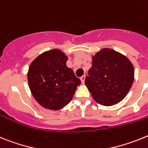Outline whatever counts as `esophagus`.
I'll return each instance as SVG.
<instances>
[{"label":"esophagus","mask_w":148,"mask_h":148,"mask_svg":"<svg viewBox=\"0 0 148 148\" xmlns=\"http://www.w3.org/2000/svg\"><path fill=\"white\" fill-rule=\"evenodd\" d=\"M85 78H86V75H83L82 77H80V80H81L82 83H85Z\"/></svg>","instance_id":"obj_1"}]
</instances>
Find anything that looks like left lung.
Returning a JSON list of instances; mask_svg holds the SVG:
<instances>
[{
	"label": "left lung",
	"mask_w": 148,
	"mask_h": 148,
	"mask_svg": "<svg viewBox=\"0 0 148 148\" xmlns=\"http://www.w3.org/2000/svg\"><path fill=\"white\" fill-rule=\"evenodd\" d=\"M134 80V67L129 59L110 48L92 56V66L85 79L94 100L110 106L127 96Z\"/></svg>",
	"instance_id": "8db88e82"
}]
</instances>
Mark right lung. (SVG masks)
Here are the masks:
<instances>
[{
	"label": "right lung",
	"instance_id": "1",
	"mask_svg": "<svg viewBox=\"0 0 148 148\" xmlns=\"http://www.w3.org/2000/svg\"><path fill=\"white\" fill-rule=\"evenodd\" d=\"M68 57L60 49L41 53L31 62L27 72L29 88L44 108L59 110L72 100L81 81L68 68Z\"/></svg>",
	"mask_w": 148,
	"mask_h": 148
}]
</instances>
